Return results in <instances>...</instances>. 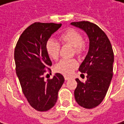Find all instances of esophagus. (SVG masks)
I'll list each match as a JSON object with an SVG mask.
<instances>
[{
    "mask_svg": "<svg viewBox=\"0 0 124 124\" xmlns=\"http://www.w3.org/2000/svg\"><path fill=\"white\" fill-rule=\"evenodd\" d=\"M70 78V77H69V76H66V75H65L64 76V79H65V80H68Z\"/></svg>",
    "mask_w": 124,
    "mask_h": 124,
    "instance_id": "esophagus-1",
    "label": "esophagus"
}]
</instances>
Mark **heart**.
I'll list each match as a JSON object with an SVG mask.
<instances>
[{
  "label": "heart",
  "instance_id": "1",
  "mask_svg": "<svg viewBox=\"0 0 124 124\" xmlns=\"http://www.w3.org/2000/svg\"><path fill=\"white\" fill-rule=\"evenodd\" d=\"M60 41L62 44H69L73 46L74 52L77 55H80L85 50V44L84 43L83 36L78 30L70 28L66 29L60 35ZM46 51L49 56L57 61L59 58V53L61 45L60 43L53 38L49 39L46 43ZM78 66L77 60L72 59H63L61 60L56 66L54 69L56 72L63 74L64 75H71Z\"/></svg>",
  "mask_w": 124,
  "mask_h": 124
}]
</instances>
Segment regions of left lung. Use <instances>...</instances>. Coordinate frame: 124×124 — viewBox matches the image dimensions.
I'll return each instance as SVG.
<instances>
[{
	"label": "left lung",
	"mask_w": 124,
	"mask_h": 124,
	"mask_svg": "<svg viewBox=\"0 0 124 124\" xmlns=\"http://www.w3.org/2000/svg\"><path fill=\"white\" fill-rule=\"evenodd\" d=\"M71 25L83 29L89 40V51L79 67L87 74L86 82L78 78L74 95L76 102L86 109L95 108L106 96L113 75L114 53L111 43L103 31L89 21L72 22Z\"/></svg>",
	"instance_id": "obj_1"
}]
</instances>
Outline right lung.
I'll list each match as a JSON object with an SVG mask.
<instances>
[{
  "instance_id": "right-lung-1",
  "label": "right lung",
  "mask_w": 124,
  "mask_h": 124,
  "mask_svg": "<svg viewBox=\"0 0 124 124\" xmlns=\"http://www.w3.org/2000/svg\"><path fill=\"white\" fill-rule=\"evenodd\" d=\"M61 26V23H34L23 31L15 49V70L23 93L30 106L40 112L54 106L64 82L60 73L47 80L44 77L46 69L50 71L52 66L46 43Z\"/></svg>"
}]
</instances>
